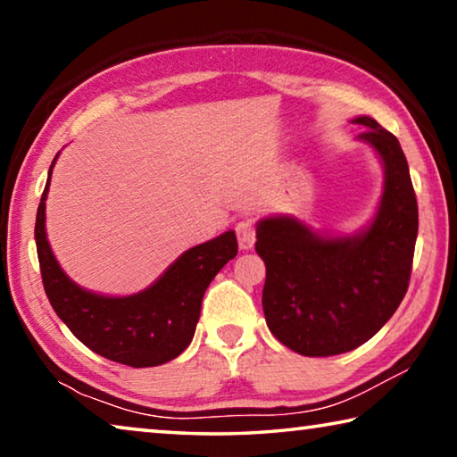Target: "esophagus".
Here are the masks:
<instances>
[{
    "label": "esophagus",
    "instance_id": "1",
    "mask_svg": "<svg viewBox=\"0 0 457 457\" xmlns=\"http://www.w3.org/2000/svg\"><path fill=\"white\" fill-rule=\"evenodd\" d=\"M236 234H237L239 247H242V250H252L253 244H256V223L252 220L237 221Z\"/></svg>",
    "mask_w": 457,
    "mask_h": 457
}]
</instances>
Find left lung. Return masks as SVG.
Segmentation results:
<instances>
[{"label":"left lung","mask_w":457,"mask_h":457,"mask_svg":"<svg viewBox=\"0 0 457 457\" xmlns=\"http://www.w3.org/2000/svg\"><path fill=\"white\" fill-rule=\"evenodd\" d=\"M353 122L381 157L385 185L373 221L353 236H327L288 215L258 221L266 264L262 292L272 335L304 357L349 353L381 330L403 300L417 239V199L395 135L375 119Z\"/></svg>","instance_id":"1"}]
</instances>
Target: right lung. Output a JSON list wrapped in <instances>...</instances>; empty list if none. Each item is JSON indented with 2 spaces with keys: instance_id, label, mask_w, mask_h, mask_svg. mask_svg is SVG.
Returning <instances> with one entry per match:
<instances>
[{
  "instance_id": "right-lung-1",
  "label": "right lung",
  "mask_w": 457,
  "mask_h": 457,
  "mask_svg": "<svg viewBox=\"0 0 457 457\" xmlns=\"http://www.w3.org/2000/svg\"><path fill=\"white\" fill-rule=\"evenodd\" d=\"M54 163L56 159L37 205L34 234L46 296L60 320L90 351L120 365L157 367L179 357L195 335L207 286L236 258V234L226 231L189 247L149 288L130 296L84 290L60 268L46 237V197Z\"/></svg>"
}]
</instances>
